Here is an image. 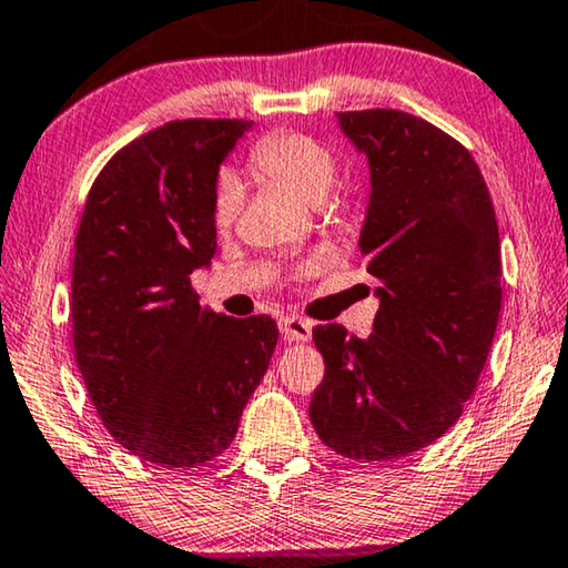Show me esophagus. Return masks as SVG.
Listing matches in <instances>:
<instances>
[{
    "instance_id": "1",
    "label": "esophagus",
    "mask_w": 568,
    "mask_h": 568,
    "mask_svg": "<svg viewBox=\"0 0 568 568\" xmlns=\"http://www.w3.org/2000/svg\"><path fill=\"white\" fill-rule=\"evenodd\" d=\"M281 331L287 341H308L311 338V323L298 316H283Z\"/></svg>"
}]
</instances>
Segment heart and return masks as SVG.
I'll return each mask as SVG.
<instances>
[{
  "label": "heart",
  "mask_w": 568,
  "mask_h": 568,
  "mask_svg": "<svg viewBox=\"0 0 568 568\" xmlns=\"http://www.w3.org/2000/svg\"><path fill=\"white\" fill-rule=\"evenodd\" d=\"M250 169L267 182L287 189L308 204L326 200L336 182L338 161L326 143L298 131H277L260 139L250 151ZM242 192L237 182L222 179L214 194V227L230 230L237 220Z\"/></svg>",
  "instance_id": "heart-1"
}]
</instances>
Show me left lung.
Returning a JSON list of instances; mask_svg holds the SVG:
<instances>
[{"instance_id":"left-lung-1","label":"left lung","mask_w":568,"mask_h":568,"mask_svg":"<svg viewBox=\"0 0 568 568\" xmlns=\"http://www.w3.org/2000/svg\"><path fill=\"white\" fill-rule=\"evenodd\" d=\"M368 164L358 237L379 311L368 338L313 328L326 376L311 397L323 445L386 463L460 419L500 316V237L478 164L437 125L392 108L336 113Z\"/></svg>"}]
</instances>
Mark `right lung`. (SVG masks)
<instances>
[{
    "mask_svg": "<svg viewBox=\"0 0 568 568\" xmlns=\"http://www.w3.org/2000/svg\"><path fill=\"white\" fill-rule=\"evenodd\" d=\"M250 129L189 119L131 141L90 186L78 227V368L113 439L161 467L230 447L277 344L273 318L202 308L189 277L217 250V174Z\"/></svg>",
    "mask_w": 568,
    "mask_h": 568,
    "instance_id": "add662e5",
    "label": "right lung"
}]
</instances>
